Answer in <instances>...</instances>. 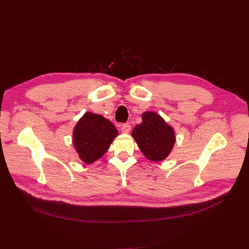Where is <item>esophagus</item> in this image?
I'll return each instance as SVG.
<instances>
[{"label": "esophagus", "instance_id": "esophagus-1", "mask_svg": "<svg viewBox=\"0 0 249 249\" xmlns=\"http://www.w3.org/2000/svg\"><path fill=\"white\" fill-rule=\"evenodd\" d=\"M121 129L124 134H128L129 132H131V125H129L128 124H124L122 125Z\"/></svg>", "mask_w": 249, "mask_h": 249}]
</instances>
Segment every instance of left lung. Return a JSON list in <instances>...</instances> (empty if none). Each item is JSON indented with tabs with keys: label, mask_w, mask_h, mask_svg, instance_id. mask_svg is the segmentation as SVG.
I'll return each mask as SVG.
<instances>
[{
	"label": "left lung",
	"mask_w": 249,
	"mask_h": 249,
	"mask_svg": "<svg viewBox=\"0 0 249 249\" xmlns=\"http://www.w3.org/2000/svg\"><path fill=\"white\" fill-rule=\"evenodd\" d=\"M142 124L135 126L132 137L144 156L153 162L166 159L176 142L174 128L157 112L146 111L142 114Z\"/></svg>",
	"instance_id": "8db88e82"
}]
</instances>
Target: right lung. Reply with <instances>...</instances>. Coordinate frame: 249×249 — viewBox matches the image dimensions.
Here are the masks:
<instances>
[{
	"instance_id": "obj_1",
	"label": "right lung",
	"mask_w": 249,
	"mask_h": 249,
	"mask_svg": "<svg viewBox=\"0 0 249 249\" xmlns=\"http://www.w3.org/2000/svg\"><path fill=\"white\" fill-rule=\"evenodd\" d=\"M116 127L100 114L86 112L73 129V146L80 160L92 164L100 159L117 137Z\"/></svg>"
}]
</instances>
